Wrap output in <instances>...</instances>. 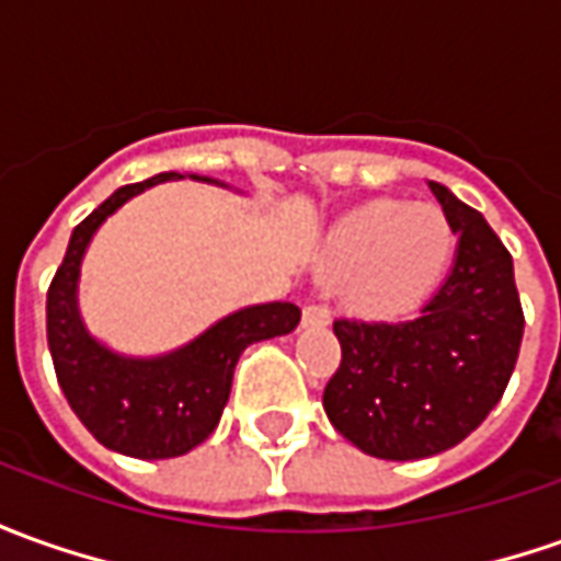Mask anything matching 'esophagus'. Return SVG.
<instances>
[{"mask_svg": "<svg viewBox=\"0 0 561 561\" xmlns=\"http://www.w3.org/2000/svg\"><path fill=\"white\" fill-rule=\"evenodd\" d=\"M304 325H307V329H322V325H329V307H322V304H307V307H304Z\"/></svg>", "mask_w": 561, "mask_h": 561, "instance_id": "1", "label": "esophagus"}]
</instances>
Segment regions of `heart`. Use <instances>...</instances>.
<instances>
[{
  "label": "heart",
  "instance_id": "heart-1",
  "mask_svg": "<svg viewBox=\"0 0 561 561\" xmlns=\"http://www.w3.org/2000/svg\"><path fill=\"white\" fill-rule=\"evenodd\" d=\"M455 257V230L430 205L375 199L337 217L319 266L344 279V297L365 312L414 310L439 288Z\"/></svg>",
  "mask_w": 561,
  "mask_h": 561
}]
</instances>
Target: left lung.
Listing matches in <instances>:
<instances>
[{"instance_id": "obj_1", "label": "left lung", "mask_w": 561, "mask_h": 561, "mask_svg": "<svg viewBox=\"0 0 561 561\" xmlns=\"http://www.w3.org/2000/svg\"><path fill=\"white\" fill-rule=\"evenodd\" d=\"M457 232L451 273L411 319H337L341 368L322 405L334 430L383 460L455 448L501 402L522 344L513 257L485 217L430 181Z\"/></svg>"}]
</instances>
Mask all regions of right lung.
<instances>
[{
	"mask_svg": "<svg viewBox=\"0 0 561 561\" xmlns=\"http://www.w3.org/2000/svg\"><path fill=\"white\" fill-rule=\"evenodd\" d=\"M184 178L227 186L215 178L181 171H162L150 181L119 186L72 230L45 307L48 350L70 409L110 451L140 460L181 457L208 439L230 399L242 350L291 334L300 322V310L288 300L254 304L217 319L190 344L159 356H125L91 334L79 312V276L94 232L144 190Z\"/></svg>",
	"mask_w": 561,
	"mask_h": 561,
	"instance_id": "add662e5",
	"label": "right lung"
}]
</instances>
